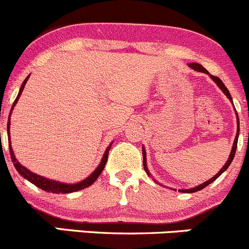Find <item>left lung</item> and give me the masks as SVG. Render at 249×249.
<instances>
[{
    "label": "left lung",
    "mask_w": 249,
    "mask_h": 249,
    "mask_svg": "<svg viewBox=\"0 0 249 249\" xmlns=\"http://www.w3.org/2000/svg\"><path fill=\"white\" fill-rule=\"evenodd\" d=\"M189 66H190L191 69H194V70H196V71H200V72H205V73H208V71L206 70V69L203 68L202 65H200V64H197V63H191V64H189ZM211 77H212V80H213L214 82H215L216 85L219 86V88H220V89L223 90L224 93H225V94H226V97H228L229 99H230V102H232V98H231V95H230V93H229L228 88H226V87H225V85H224V83L221 82V80H220V78H219V77H216V76H213V75H211ZM236 115H237V114H236ZM237 124H238V127H240V121H238V116H237ZM238 132H240V128H237V134H236V137H235V140H233L232 150H231V152H230V156H229V160H228V161H226V163L224 164V167H223V168H221L220 171H219L218 173H216L215 176L213 177V178H212V179H209V180H207V181H205V183H203V184H201V185L196 186V188H193V189H188V190H179V191H180V193H188V194H191V193H196V191H200V190H202V189H205L206 186L209 185V184H211V183H213V181L215 180V179L218 178V177L220 176V174L223 173V172H225L226 169H228V167L230 166V164H231V162H232V160H233V157H235L236 147H237ZM142 157H144V161H142V164H144V169H145V171H146V173H147V174H150V173H149V169H147V167H146V152H145V149H144V147H142Z\"/></svg>",
    "instance_id": "8db88e82"
}]
</instances>
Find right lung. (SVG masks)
Returning <instances> with one entry per match:
<instances>
[{
  "mask_svg": "<svg viewBox=\"0 0 249 249\" xmlns=\"http://www.w3.org/2000/svg\"><path fill=\"white\" fill-rule=\"evenodd\" d=\"M28 80H29V76L25 78V81L23 82V85H21L20 90H19V93H18V97L16 98V100H14L13 107H12L11 111L13 110L14 105L17 104V102H18L19 97H20L21 92H23L24 87H25V83H26V81H28ZM9 116H11V114H9ZM7 130H8V134H9V121H8V124H7ZM110 147H111V145H110V146L107 149V151H105L104 157H103L102 162H100V164H99V167H98V168L95 169V171L93 172V173L90 174V176L88 177L87 179H85V180L80 181V183H77V184H64V183H59V181H55V180H51V179L43 178V177L38 176V174L33 173V172L29 171V169H26L24 166H21V164L19 163L18 160L16 159V156H14L13 150H12V146H11V142H9V152H11V159H12V162H13L14 167H16V169L18 171V173L20 174L21 177H24L25 179H28L30 183H33L34 185H36L37 188H40V189H42V190L47 191V193H53V194L73 193V191L82 190V189L88 188L89 185H92V184L94 183L95 180H97L98 177L100 176V173H102L103 169H104L105 164H107V154H109V151H110Z\"/></svg>",
  "mask_w": 249,
  "mask_h": 249,
  "instance_id": "1",
  "label": "right lung"
}]
</instances>
